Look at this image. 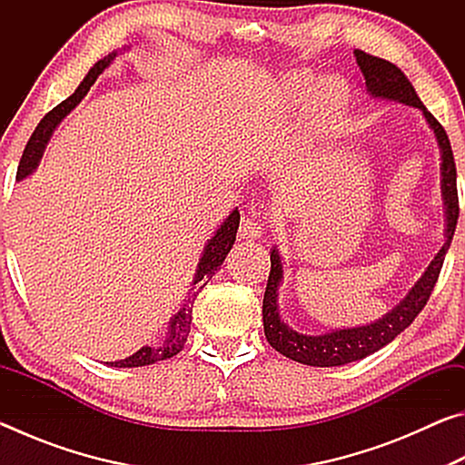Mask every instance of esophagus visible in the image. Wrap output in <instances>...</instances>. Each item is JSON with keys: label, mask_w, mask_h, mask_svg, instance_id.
<instances>
[{"label": "esophagus", "mask_w": 465, "mask_h": 465, "mask_svg": "<svg viewBox=\"0 0 465 465\" xmlns=\"http://www.w3.org/2000/svg\"><path fill=\"white\" fill-rule=\"evenodd\" d=\"M238 233H240V238L242 240H258V238H262V223L258 222V219H254V217H243L242 222H240V230H238Z\"/></svg>", "instance_id": "34e87169"}]
</instances>
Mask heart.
Masks as SVG:
<instances>
[{
	"instance_id": "heart-1",
	"label": "heart",
	"mask_w": 465,
	"mask_h": 465,
	"mask_svg": "<svg viewBox=\"0 0 465 465\" xmlns=\"http://www.w3.org/2000/svg\"><path fill=\"white\" fill-rule=\"evenodd\" d=\"M313 98H318L322 113L334 114L349 100V90L341 80H328L326 84H313L305 80H285L266 88L256 102V108L269 121H287L308 108Z\"/></svg>"
}]
</instances>
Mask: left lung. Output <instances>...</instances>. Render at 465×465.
I'll return each mask as SVG.
<instances>
[{"label": "left lung", "mask_w": 465, "mask_h": 465, "mask_svg": "<svg viewBox=\"0 0 465 465\" xmlns=\"http://www.w3.org/2000/svg\"><path fill=\"white\" fill-rule=\"evenodd\" d=\"M355 57L359 63V69L365 75L367 90L371 92V96L398 100L402 104H411L422 110V114L427 116L429 124L435 131L439 147H440V176H443V199L447 207V242L445 246L439 250L435 261L429 264L427 272L422 274V279L416 282L411 293L398 308H393L390 313H385L381 320H377L375 324L361 326V328H346L336 330L324 336H305L297 334L295 330L287 328L279 318L277 310V287L281 282L282 266L279 252H271V274L269 282H266L264 299H262V322H264V334L266 341L271 342L274 351H279L281 355L297 361L303 365L313 367H336L346 365L352 361H359L367 355H373L375 351L383 349L385 344H390L393 338L412 324L414 318L422 312L427 305L429 297L435 289V282L439 279V272L443 269V261L447 250L451 246L455 225H458L460 217V199H458V172H455V160L451 152L450 137L435 116H432L420 98L416 96L412 84L406 80V75L393 65V63L373 57L361 49H355Z\"/></svg>", "instance_id": "obj_1"}]
</instances>
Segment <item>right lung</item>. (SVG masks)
<instances>
[{
	"label": "right lung",
	"mask_w": 465,
	"mask_h": 465,
	"mask_svg": "<svg viewBox=\"0 0 465 465\" xmlns=\"http://www.w3.org/2000/svg\"><path fill=\"white\" fill-rule=\"evenodd\" d=\"M113 57H114V54H108V57L100 59L96 65L90 69L88 75L84 77V82L77 85V90L72 94V96H69L67 100H63L61 104H57L51 110V113H46L43 116V121L36 124L35 133L30 135L28 143L25 147V153H22V157H20V166H18V172H15V178H18V180L26 178L30 172L36 168V163H38V160H41V155L45 152L46 141H49V137L53 135V129L57 127V123L69 113V110H74L77 104H80V100L85 96V94H88V90L92 88V84L96 82V77L108 67V63L113 61ZM238 225H240V213H238V211H233V213L227 217V222L222 227H219L215 238L209 240L207 248H204V252H203L201 262H199V271H196V274H194V287L193 289H196V293L193 295V299H188V303L176 313L174 320L170 322L166 342L160 344V346H153V349H152V346H143V349L137 351L135 355H131V357L123 359V361H114V363H108V365H113V367H143V365L155 363V361H163V359L174 357L184 349L188 332H191V322H193V305L191 303L194 302V297L201 293V289L204 287V282H207L211 274H215L219 266L223 264L227 252L232 250L233 242H235Z\"/></svg>",
	"instance_id": "add662e5"
}]
</instances>
